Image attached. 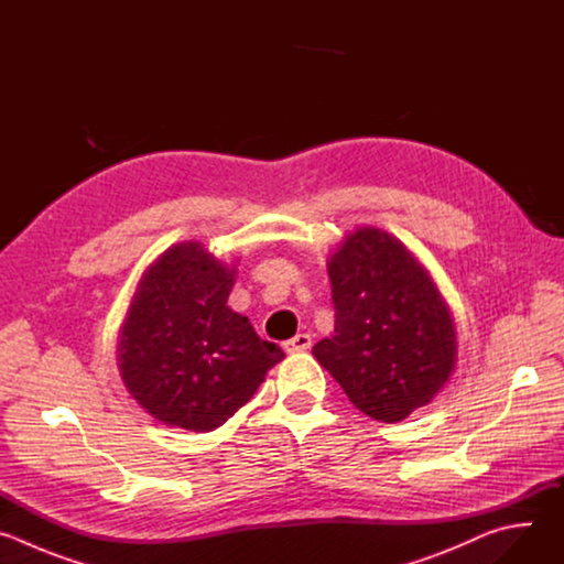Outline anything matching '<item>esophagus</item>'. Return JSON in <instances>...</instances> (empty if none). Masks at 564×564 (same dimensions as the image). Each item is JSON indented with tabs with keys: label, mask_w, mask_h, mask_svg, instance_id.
<instances>
[{
	"label": "esophagus",
	"mask_w": 564,
	"mask_h": 564,
	"mask_svg": "<svg viewBox=\"0 0 564 564\" xmlns=\"http://www.w3.org/2000/svg\"><path fill=\"white\" fill-rule=\"evenodd\" d=\"M310 346H312V337L310 335H296V337H292V339H288L285 344H283V348H285V352H290V355H294V352H305V350H310Z\"/></svg>",
	"instance_id": "34e87169"
}]
</instances>
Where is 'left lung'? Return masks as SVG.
I'll return each instance as SVG.
<instances>
[{
  "mask_svg": "<svg viewBox=\"0 0 564 564\" xmlns=\"http://www.w3.org/2000/svg\"><path fill=\"white\" fill-rule=\"evenodd\" d=\"M335 335L312 355L368 417L397 424L429 406L457 364L453 314L401 240L361 225L328 257Z\"/></svg>",
  "mask_w": 564,
  "mask_h": 564,
  "instance_id": "1",
  "label": "left lung"
}]
</instances>
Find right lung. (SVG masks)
I'll return each mask as SVG.
<instances>
[{
    "label": "right lung",
    "mask_w": 564,
    "mask_h": 564,
    "mask_svg": "<svg viewBox=\"0 0 564 564\" xmlns=\"http://www.w3.org/2000/svg\"><path fill=\"white\" fill-rule=\"evenodd\" d=\"M236 263L198 240L167 248L140 276L118 335L129 394L158 422L207 433L246 406L285 352L227 305Z\"/></svg>",
    "instance_id": "right-lung-1"
}]
</instances>
